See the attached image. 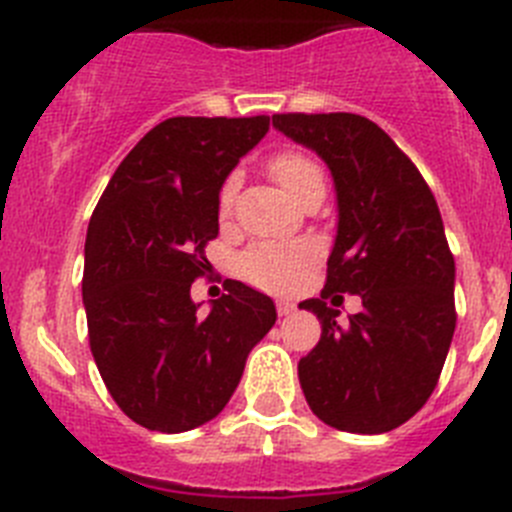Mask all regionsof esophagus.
I'll list each match as a JSON object with an SVG mask.
<instances>
[{"label":"esophagus","mask_w":512,"mask_h":512,"mask_svg":"<svg viewBox=\"0 0 512 512\" xmlns=\"http://www.w3.org/2000/svg\"><path fill=\"white\" fill-rule=\"evenodd\" d=\"M277 310H279V315H284V318H287V315H295V302H289V300H282V302H277Z\"/></svg>","instance_id":"obj_1"}]
</instances>
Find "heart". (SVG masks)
I'll return each mask as SVG.
<instances>
[{"label": "heart", "mask_w": 512, "mask_h": 512, "mask_svg": "<svg viewBox=\"0 0 512 512\" xmlns=\"http://www.w3.org/2000/svg\"><path fill=\"white\" fill-rule=\"evenodd\" d=\"M271 179L292 197V200L302 202L310 192L323 187V174H320L318 164L310 161L307 156L297 151H279L269 158ZM235 179H228L220 189V215H228L230 205H233ZM318 261V246L305 238L297 241H266L256 243L248 251H243L241 274L246 282L256 284V287L266 289V292H292L305 282L307 271Z\"/></svg>", "instance_id": "heart-1"}]
</instances>
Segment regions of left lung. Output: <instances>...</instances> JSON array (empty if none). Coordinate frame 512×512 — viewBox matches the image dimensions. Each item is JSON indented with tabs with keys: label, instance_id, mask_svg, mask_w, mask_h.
Returning a JSON list of instances; mask_svg holds the SVG:
<instances>
[{
	"label": "left lung",
	"instance_id": "obj_1",
	"mask_svg": "<svg viewBox=\"0 0 512 512\" xmlns=\"http://www.w3.org/2000/svg\"><path fill=\"white\" fill-rule=\"evenodd\" d=\"M271 122L323 158L338 200L325 287L300 302L323 325L318 346L297 364L302 392L330 428L387 433L436 390L454 338L456 266L436 197L366 117L287 112ZM333 291L362 297L365 307L348 326H338L324 302Z\"/></svg>",
	"mask_w": 512,
	"mask_h": 512
}]
</instances>
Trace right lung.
Listing matches in <instances>:
<instances>
[{
	"mask_svg": "<svg viewBox=\"0 0 512 512\" xmlns=\"http://www.w3.org/2000/svg\"><path fill=\"white\" fill-rule=\"evenodd\" d=\"M269 117H169L122 158L89 220L81 295L89 346L112 400L148 431L215 418L251 348L277 320L243 282L200 315L189 289L210 269L220 189Z\"/></svg>",
	"mask_w": 512,
	"mask_h": 512,
	"instance_id": "obj_1",
	"label": "right lung"
}]
</instances>
